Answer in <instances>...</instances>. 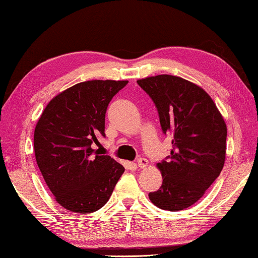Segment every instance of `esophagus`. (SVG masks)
<instances>
[{
	"instance_id": "1",
	"label": "esophagus",
	"mask_w": 258,
	"mask_h": 258,
	"mask_svg": "<svg viewBox=\"0 0 258 258\" xmlns=\"http://www.w3.org/2000/svg\"><path fill=\"white\" fill-rule=\"evenodd\" d=\"M136 165H137V167H140V168H146V167L148 166V160L143 159V158H140L136 161Z\"/></svg>"
}]
</instances>
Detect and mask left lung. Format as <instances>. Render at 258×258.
Wrapping results in <instances>:
<instances>
[{
    "mask_svg": "<svg viewBox=\"0 0 258 258\" xmlns=\"http://www.w3.org/2000/svg\"><path fill=\"white\" fill-rule=\"evenodd\" d=\"M159 111L162 132L173 137L168 159L158 163L162 185L149 193L159 209L180 211L196 204L222 172L226 124L205 90L170 75L139 79Z\"/></svg>",
    "mask_w": 258,
    "mask_h": 258,
    "instance_id": "obj_1",
    "label": "left lung"
}]
</instances>
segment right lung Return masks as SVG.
I'll return each mask as SVG.
<instances>
[{"instance_id":"right-lung-1","label":"right lung","mask_w":258,"mask_h":258,"mask_svg":"<svg viewBox=\"0 0 258 258\" xmlns=\"http://www.w3.org/2000/svg\"><path fill=\"white\" fill-rule=\"evenodd\" d=\"M128 80H88L46 105L34 130V152L45 182L66 210L91 213L111 197L124 167L95 145L105 136V112Z\"/></svg>"}]
</instances>
